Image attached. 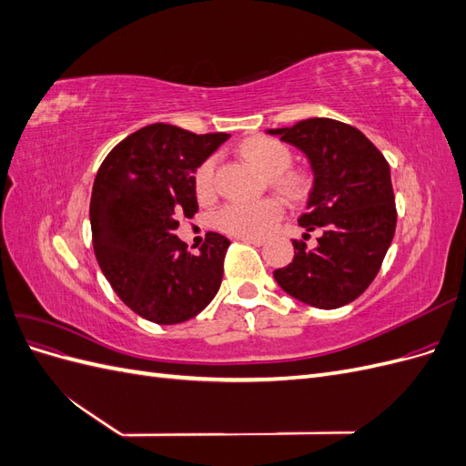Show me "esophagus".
Masks as SVG:
<instances>
[{"label":"esophagus","mask_w":466,"mask_h":466,"mask_svg":"<svg viewBox=\"0 0 466 466\" xmlns=\"http://www.w3.org/2000/svg\"><path fill=\"white\" fill-rule=\"evenodd\" d=\"M237 238H238V241L248 243V245H255V247L264 245V238H260V237H237Z\"/></svg>","instance_id":"1"}]
</instances>
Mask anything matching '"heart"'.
<instances>
[{
	"mask_svg": "<svg viewBox=\"0 0 466 466\" xmlns=\"http://www.w3.org/2000/svg\"><path fill=\"white\" fill-rule=\"evenodd\" d=\"M245 157L257 165L266 177H272L274 185L286 192H298L303 187V178L295 173L284 175L291 165V151L272 137H257L243 146ZM218 157L204 159L194 173V187L202 198H209L216 192ZM284 216V206L276 198L258 202L231 200L216 211V228L235 237H264Z\"/></svg>",
	"mask_w": 466,
	"mask_h": 466,
	"instance_id": "1",
	"label": "heart"
}]
</instances>
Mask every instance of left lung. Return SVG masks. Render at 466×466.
Wrapping results in <instances>:
<instances>
[{"mask_svg": "<svg viewBox=\"0 0 466 466\" xmlns=\"http://www.w3.org/2000/svg\"><path fill=\"white\" fill-rule=\"evenodd\" d=\"M268 134L311 161L315 185L299 225L322 231L315 248L293 241V260L274 278L307 305H348L375 279L397 229L389 163L358 128L332 118H309Z\"/></svg>", "mask_w": 466, "mask_h": 466, "instance_id": "8db88e82", "label": "left lung"}]
</instances>
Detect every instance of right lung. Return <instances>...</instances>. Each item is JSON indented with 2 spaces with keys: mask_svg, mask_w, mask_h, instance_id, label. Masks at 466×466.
<instances>
[{
  "mask_svg": "<svg viewBox=\"0 0 466 466\" xmlns=\"http://www.w3.org/2000/svg\"><path fill=\"white\" fill-rule=\"evenodd\" d=\"M225 139L157 122L98 167L89 206L96 262L118 298L155 324L196 317L221 286L229 238L209 231L194 255L175 229L178 216L198 211L194 173Z\"/></svg>",
  "mask_w": 466,
  "mask_h": 466,
  "instance_id": "add662e5",
  "label": "right lung"
}]
</instances>
